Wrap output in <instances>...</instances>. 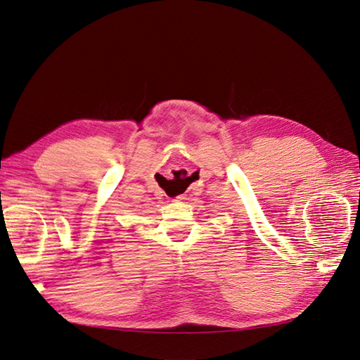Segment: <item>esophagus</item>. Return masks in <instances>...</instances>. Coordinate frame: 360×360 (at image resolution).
Returning a JSON list of instances; mask_svg holds the SVG:
<instances>
[{
    "label": "esophagus",
    "instance_id": "obj_1",
    "mask_svg": "<svg viewBox=\"0 0 360 360\" xmlns=\"http://www.w3.org/2000/svg\"><path fill=\"white\" fill-rule=\"evenodd\" d=\"M177 199H181V195H179V198Z\"/></svg>",
    "mask_w": 360,
    "mask_h": 360
}]
</instances>
